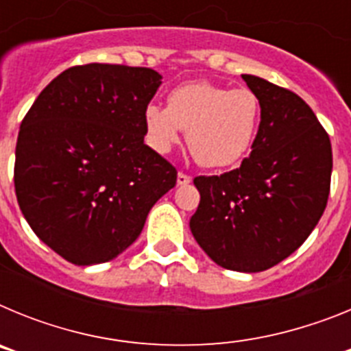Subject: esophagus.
<instances>
[{
  "instance_id": "34e87169",
  "label": "esophagus",
  "mask_w": 351,
  "mask_h": 351,
  "mask_svg": "<svg viewBox=\"0 0 351 351\" xmlns=\"http://www.w3.org/2000/svg\"><path fill=\"white\" fill-rule=\"evenodd\" d=\"M190 182H191V176H188V173L184 172L178 173V184L186 186V184H190Z\"/></svg>"
}]
</instances>
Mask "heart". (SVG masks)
Here are the masks:
<instances>
[{
	"mask_svg": "<svg viewBox=\"0 0 351 351\" xmlns=\"http://www.w3.org/2000/svg\"><path fill=\"white\" fill-rule=\"evenodd\" d=\"M260 116L262 104L250 88L197 80L172 89L167 107L147 105L144 121L158 151H169L182 130L195 160L218 169L246 156L258 133Z\"/></svg>",
	"mask_w": 351,
	"mask_h": 351,
	"instance_id": "heart-1",
	"label": "heart"
}]
</instances>
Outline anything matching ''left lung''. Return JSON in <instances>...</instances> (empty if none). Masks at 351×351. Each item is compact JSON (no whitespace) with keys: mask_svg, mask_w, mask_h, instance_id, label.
I'll return each mask as SVG.
<instances>
[{"mask_svg":"<svg viewBox=\"0 0 351 351\" xmlns=\"http://www.w3.org/2000/svg\"><path fill=\"white\" fill-rule=\"evenodd\" d=\"M262 104V121L241 167L193 179L200 204L190 228L214 262L260 272L290 256L327 207L330 138L306 101L290 89L243 75Z\"/></svg>","mask_w":351,"mask_h":351,"instance_id":"obj_1","label":"left lung"}]
</instances>
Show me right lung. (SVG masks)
I'll return each mask as SVG.
<instances>
[{
	"label": "right lung",
	"mask_w": 351,
	"mask_h": 351,
	"mask_svg": "<svg viewBox=\"0 0 351 351\" xmlns=\"http://www.w3.org/2000/svg\"><path fill=\"white\" fill-rule=\"evenodd\" d=\"M161 75L144 66H71L31 105L15 145L14 184L36 235L75 265L108 262L144 228L178 170L144 144Z\"/></svg>",
	"instance_id": "add662e5"
}]
</instances>
